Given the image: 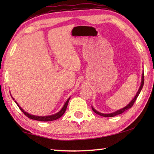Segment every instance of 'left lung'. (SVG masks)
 <instances>
[{"instance_id": "obj_1", "label": "left lung", "mask_w": 154, "mask_h": 154, "mask_svg": "<svg viewBox=\"0 0 154 154\" xmlns=\"http://www.w3.org/2000/svg\"><path fill=\"white\" fill-rule=\"evenodd\" d=\"M143 84H144V72L143 71L142 76H141V82H140V87L139 88V90H138L136 94V95L134 96V98L132 99V100L130 101V102L126 106H125L124 107H123L122 109H119V110H117L116 111L113 112V113H100V112L96 111V109L92 106V109L93 111L94 112V113H96V114L99 115V116H103V117H106V118H110V117L116 116H117V115L122 114V113H124V111H126V110H128V109H130V108L132 107V105H133V104L135 102V100H137L138 96L139 95L140 91H141V90H142L143 86Z\"/></svg>"}]
</instances>
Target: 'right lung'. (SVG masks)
<instances>
[{
    "mask_svg": "<svg viewBox=\"0 0 154 154\" xmlns=\"http://www.w3.org/2000/svg\"><path fill=\"white\" fill-rule=\"evenodd\" d=\"M10 94H11V98H13V100H15V99L14 98V97H13V96H11V93H10ZM70 98H71V97H69V98L67 99V100L66 101V103L64 104V105H63V106H62V108L58 112V113H56L55 114H53V115H50V116H35V115H32V114L28 113H27L26 111H25L22 107H21V106L19 105H18V103L16 102V100H15V103L17 104V105L19 106L20 110L22 111L23 113H24L26 115V116L28 117V118H29L32 119H35V120L41 121V122H50V121H54V120H56V119H58V118H60V117L63 116L64 112L66 111L68 103H69V101L70 100Z\"/></svg>",
    "mask_w": 154,
    "mask_h": 154,
    "instance_id": "1",
    "label": "right lung"
}]
</instances>
